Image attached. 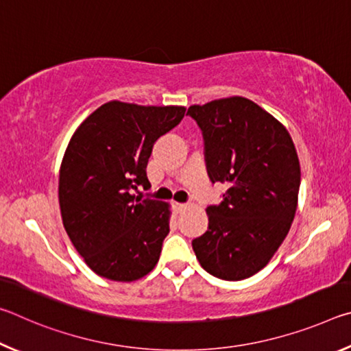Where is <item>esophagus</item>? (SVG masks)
Here are the masks:
<instances>
[{
	"label": "esophagus",
	"instance_id": "esophagus-1",
	"mask_svg": "<svg viewBox=\"0 0 351 351\" xmlns=\"http://www.w3.org/2000/svg\"><path fill=\"white\" fill-rule=\"evenodd\" d=\"M175 206V209H176V212L178 213H181V212H184L189 207V204H186V203H175L173 204Z\"/></svg>",
	"mask_w": 351,
	"mask_h": 351
}]
</instances>
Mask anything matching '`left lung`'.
Instances as JSON below:
<instances>
[{"label": "left lung", "mask_w": 351, "mask_h": 351, "mask_svg": "<svg viewBox=\"0 0 351 351\" xmlns=\"http://www.w3.org/2000/svg\"><path fill=\"white\" fill-rule=\"evenodd\" d=\"M204 136L212 182L228 184L206 209L209 229L192 241L199 265L223 280H243L269 263L297 210L300 162L287 127L240 96L192 105Z\"/></svg>", "instance_id": "obj_1"}]
</instances>
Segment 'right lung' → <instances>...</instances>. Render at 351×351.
<instances>
[{"label": "right lung", "mask_w": 351, "mask_h": 351, "mask_svg": "<svg viewBox=\"0 0 351 351\" xmlns=\"http://www.w3.org/2000/svg\"><path fill=\"white\" fill-rule=\"evenodd\" d=\"M186 108L111 100L91 112L63 154L58 203L64 230L90 269L134 282L156 266L170 230V204L136 198L148 189L153 144L175 128Z\"/></svg>", "instance_id": "add662e5"}]
</instances>
